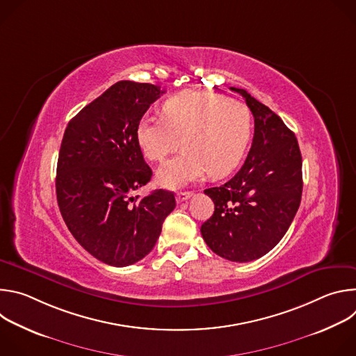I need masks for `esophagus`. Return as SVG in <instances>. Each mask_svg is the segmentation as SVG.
Here are the masks:
<instances>
[{
  "mask_svg": "<svg viewBox=\"0 0 356 356\" xmlns=\"http://www.w3.org/2000/svg\"><path fill=\"white\" fill-rule=\"evenodd\" d=\"M190 197H193V193H191V191H179V193L176 194V200H177L179 202H183V201L188 200Z\"/></svg>",
  "mask_w": 356,
  "mask_h": 356,
  "instance_id": "obj_1",
  "label": "esophagus"
}]
</instances>
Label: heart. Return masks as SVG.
<instances>
[{"mask_svg": "<svg viewBox=\"0 0 356 356\" xmlns=\"http://www.w3.org/2000/svg\"><path fill=\"white\" fill-rule=\"evenodd\" d=\"M252 135V114L238 99L211 91L186 90L163 104V115L146 113L135 129L143 155L165 161L180 146L181 154L159 168L163 187L177 188L201 179L231 173L242 161Z\"/></svg>", "mask_w": 356, "mask_h": 356, "instance_id": "1", "label": "heart"}]
</instances>
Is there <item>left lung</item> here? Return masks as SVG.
I'll list each match as a JSON object with an SVG mask.
<instances>
[{
    "label": "left lung",
    "instance_id": "1",
    "mask_svg": "<svg viewBox=\"0 0 356 356\" xmlns=\"http://www.w3.org/2000/svg\"><path fill=\"white\" fill-rule=\"evenodd\" d=\"M239 92L255 118L252 146L241 170L225 184L204 193L216 210L201 235L218 257L255 261L287 232L301 201V154L294 134L279 115L248 91Z\"/></svg>",
    "mask_w": 356,
    "mask_h": 356
}]
</instances>
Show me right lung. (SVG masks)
Masks as SVG:
<instances>
[{
  "instance_id": "obj_1",
  "label": "right lung",
  "mask_w": 356,
  "mask_h": 356,
  "mask_svg": "<svg viewBox=\"0 0 356 356\" xmlns=\"http://www.w3.org/2000/svg\"><path fill=\"white\" fill-rule=\"evenodd\" d=\"M165 92L159 86L122 80L70 120L59 152L56 195L76 241L98 261L122 268L154 249L175 194L132 193L152 177L135 129Z\"/></svg>"
}]
</instances>
